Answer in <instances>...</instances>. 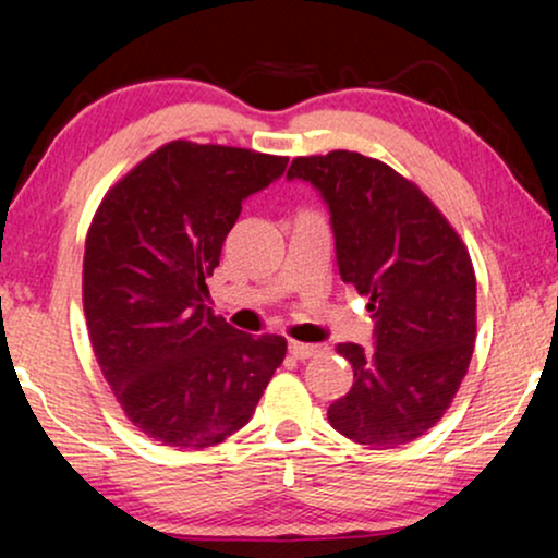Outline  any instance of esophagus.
Instances as JSON below:
<instances>
[{
	"mask_svg": "<svg viewBox=\"0 0 558 558\" xmlns=\"http://www.w3.org/2000/svg\"><path fill=\"white\" fill-rule=\"evenodd\" d=\"M289 353H292L296 361H304V357H312L317 353V345H307V342H289Z\"/></svg>",
	"mask_w": 558,
	"mask_h": 558,
	"instance_id": "esophagus-1",
	"label": "esophagus"
}]
</instances>
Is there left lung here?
<instances>
[{"label": "left lung", "mask_w": 558, "mask_h": 558, "mask_svg": "<svg viewBox=\"0 0 558 558\" xmlns=\"http://www.w3.org/2000/svg\"><path fill=\"white\" fill-rule=\"evenodd\" d=\"M330 210L342 281L368 296L373 350L340 342L355 384L330 403L342 437L373 449L414 441L445 416L475 348L477 281L447 218L414 182L357 151L296 157Z\"/></svg>", "instance_id": "1"}]
</instances>
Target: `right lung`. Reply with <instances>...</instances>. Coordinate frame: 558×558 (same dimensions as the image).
Returning a JSON list of instances; mask_svg holds the SVG:
<instances>
[{
	"label": "right lung",
	"instance_id": "obj_1",
	"mask_svg": "<svg viewBox=\"0 0 558 558\" xmlns=\"http://www.w3.org/2000/svg\"><path fill=\"white\" fill-rule=\"evenodd\" d=\"M287 157L170 142L98 205L83 256L90 345L136 429L178 449L216 447L248 424L287 355L281 335H248L205 307L241 203Z\"/></svg>",
	"mask_w": 558,
	"mask_h": 558
}]
</instances>
